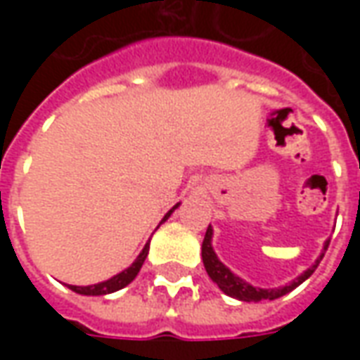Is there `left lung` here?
<instances>
[{
  "instance_id": "obj_1",
  "label": "left lung",
  "mask_w": 360,
  "mask_h": 360,
  "mask_svg": "<svg viewBox=\"0 0 360 360\" xmlns=\"http://www.w3.org/2000/svg\"><path fill=\"white\" fill-rule=\"evenodd\" d=\"M212 237H214V229H212V226H208L202 241L204 268L208 271V276H210L212 281H214L224 293L245 302H258L266 301V299H268V301H274V299H279V297H283V295H287L289 291H293L295 287L301 285L304 279H309L310 276L314 274V270H316L318 264H320V260L324 257V250L328 249V245H330V241H326L324 250H322V255L316 258V262L302 271L299 278H295L291 283H287V285L283 287H274V289H262V287L250 285L249 281H245V279H241L239 276H235L233 271L229 270V268L219 260L218 255L214 252V247H212Z\"/></svg>"
}]
</instances>
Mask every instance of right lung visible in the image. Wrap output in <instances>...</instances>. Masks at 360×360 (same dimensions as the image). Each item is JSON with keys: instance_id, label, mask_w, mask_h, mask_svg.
<instances>
[{"instance_id": "add662e5", "label": "right lung", "mask_w": 360, "mask_h": 360, "mask_svg": "<svg viewBox=\"0 0 360 360\" xmlns=\"http://www.w3.org/2000/svg\"><path fill=\"white\" fill-rule=\"evenodd\" d=\"M179 206V202L173 206L172 210L167 212L164 216V219L160 221V224H164L165 219L169 218L173 214V210ZM148 249H150V243H146L144 245V249H142V252L136 257V260H134L133 264L129 266V268H125L123 271H119L117 276H113V278L105 279V281H100V283H94V285H69V289L71 291H75V293L79 295H92V297H100V295H110V293H115V291H119V289H123V287H127L131 281H133L134 278H136V274L141 271L142 264H144V260H146V257H148Z\"/></svg>"}]
</instances>
